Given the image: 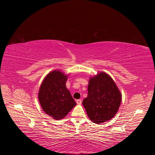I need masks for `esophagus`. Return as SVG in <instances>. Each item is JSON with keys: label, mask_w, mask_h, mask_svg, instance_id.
Returning <instances> with one entry per match:
<instances>
[{"label": "esophagus", "mask_w": 155, "mask_h": 155, "mask_svg": "<svg viewBox=\"0 0 155 155\" xmlns=\"http://www.w3.org/2000/svg\"><path fill=\"white\" fill-rule=\"evenodd\" d=\"M77 103L78 104H81V103H82V100H81V99H78V100H77Z\"/></svg>", "instance_id": "1"}]
</instances>
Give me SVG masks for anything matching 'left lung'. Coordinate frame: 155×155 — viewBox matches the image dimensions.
Returning a JSON list of instances; mask_svg holds the SVG:
<instances>
[{
    "label": "left lung",
    "mask_w": 155,
    "mask_h": 155,
    "mask_svg": "<svg viewBox=\"0 0 155 155\" xmlns=\"http://www.w3.org/2000/svg\"><path fill=\"white\" fill-rule=\"evenodd\" d=\"M121 101L122 94L113 78L101 72L90 78L88 96L83 100V104L93 123L100 124L115 116Z\"/></svg>",
    "instance_id": "8db88e82"
}]
</instances>
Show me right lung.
I'll use <instances>...</instances> for the list:
<instances>
[{"instance_id":"add662e5","label":"right lung","mask_w":155,"mask_h":155,"mask_svg":"<svg viewBox=\"0 0 155 155\" xmlns=\"http://www.w3.org/2000/svg\"><path fill=\"white\" fill-rule=\"evenodd\" d=\"M67 75L58 70L48 73L38 91V101L46 114L55 120L66 117L76 104L66 87Z\"/></svg>"}]
</instances>
